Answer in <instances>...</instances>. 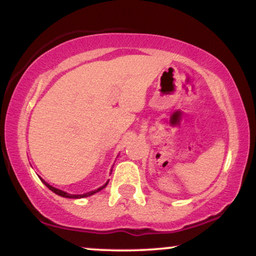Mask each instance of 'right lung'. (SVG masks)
Listing matches in <instances>:
<instances>
[{"label": "right lung", "mask_w": 256, "mask_h": 256, "mask_svg": "<svg viewBox=\"0 0 256 256\" xmlns=\"http://www.w3.org/2000/svg\"><path fill=\"white\" fill-rule=\"evenodd\" d=\"M40 180H42L43 183L46 184V186L49 188V189H50L52 192H55V194H56V195L62 196V198H88V196L94 195V194H95V192H100V190H102V189H104V188L107 186V184H108V182H107V183L102 185L101 188H98V190H94V192H86V194H82V195H72V194H67V192H62V190H58V189H56V188L52 186V185H49L48 183H46V182H44L42 178H40Z\"/></svg>", "instance_id": "1"}]
</instances>
